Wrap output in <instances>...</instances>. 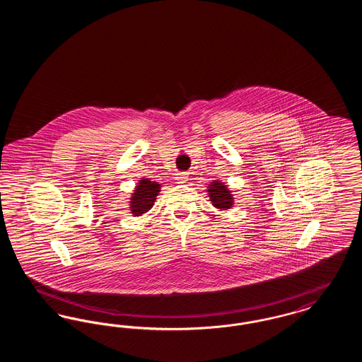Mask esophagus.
Returning <instances> with one entry per match:
<instances>
[{
	"label": "esophagus",
	"mask_w": 362,
	"mask_h": 362,
	"mask_svg": "<svg viewBox=\"0 0 362 362\" xmlns=\"http://www.w3.org/2000/svg\"><path fill=\"white\" fill-rule=\"evenodd\" d=\"M176 180H179V182H186V180H187V173H177V175H176Z\"/></svg>",
	"instance_id": "esophagus-1"
}]
</instances>
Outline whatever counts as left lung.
<instances>
[{"mask_svg": "<svg viewBox=\"0 0 362 362\" xmlns=\"http://www.w3.org/2000/svg\"><path fill=\"white\" fill-rule=\"evenodd\" d=\"M209 197H210V201L214 206L220 210H226V209H230L233 205V198H232V194L230 191L226 189L223 182H218V180H214L211 182V185L209 186Z\"/></svg>", "mask_w": 362, "mask_h": 362, "instance_id": "left-lung-1", "label": "left lung"}]
</instances>
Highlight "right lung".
<instances>
[{"label": "right lung", "mask_w": 362, "mask_h": 362, "mask_svg": "<svg viewBox=\"0 0 362 362\" xmlns=\"http://www.w3.org/2000/svg\"><path fill=\"white\" fill-rule=\"evenodd\" d=\"M158 191H160V185L157 182H151L149 179L139 180L130 201L132 214L138 217L146 213L148 210H151L155 204Z\"/></svg>", "instance_id": "obj_1"}]
</instances>
